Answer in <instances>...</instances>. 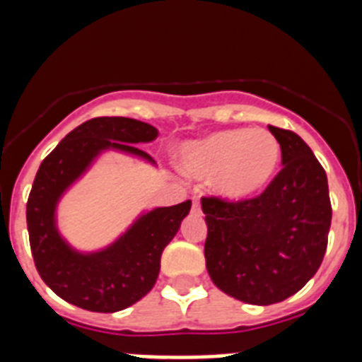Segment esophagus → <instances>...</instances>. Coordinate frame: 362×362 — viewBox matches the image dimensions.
I'll return each instance as SVG.
<instances>
[{
	"label": "esophagus",
	"mask_w": 362,
	"mask_h": 362,
	"mask_svg": "<svg viewBox=\"0 0 362 362\" xmlns=\"http://www.w3.org/2000/svg\"><path fill=\"white\" fill-rule=\"evenodd\" d=\"M192 209H194V212H196V214H201V204H199V201L194 199V204H192Z\"/></svg>",
	"instance_id": "34e87169"
}]
</instances>
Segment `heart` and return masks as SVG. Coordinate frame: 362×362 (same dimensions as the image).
I'll return each instance as SVG.
<instances>
[{
	"label": "heart",
	"mask_w": 362,
	"mask_h": 362,
	"mask_svg": "<svg viewBox=\"0 0 362 362\" xmlns=\"http://www.w3.org/2000/svg\"><path fill=\"white\" fill-rule=\"evenodd\" d=\"M281 161V145L267 129L217 130L179 152L185 174L212 179L219 197L241 203L268 187Z\"/></svg>",
	"instance_id": "heart-1"
}]
</instances>
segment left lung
<instances>
[{"label": "left lung", "instance_id": "1", "mask_svg": "<svg viewBox=\"0 0 362 362\" xmlns=\"http://www.w3.org/2000/svg\"><path fill=\"white\" fill-rule=\"evenodd\" d=\"M283 170L255 199H201L204 259L221 292L267 306L299 292L319 270L332 223L326 172L296 132L268 124Z\"/></svg>", "mask_w": 362, "mask_h": 362}]
</instances>
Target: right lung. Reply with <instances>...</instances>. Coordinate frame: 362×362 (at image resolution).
Listing matches in <instances>:
<instances>
[{"instance_id": "obj_1", "label": "right lung", "mask_w": 362, "mask_h": 362, "mask_svg": "<svg viewBox=\"0 0 362 362\" xmlns=\"http://www.w3.org/2000/svg\"><path fill=\"white\" fill-rule=\"evenodd\" d=\"M158 129L130 117H95L66 134L37 170L27 203L30 250L45 284L88 312L129 308L158 281L161 254L188 216L192 201L143 210L129 228L95 250H79L57 228V206L103 153L117 152L158 166L137 145L152 143Z\"/></svg>"}]
</instances>
